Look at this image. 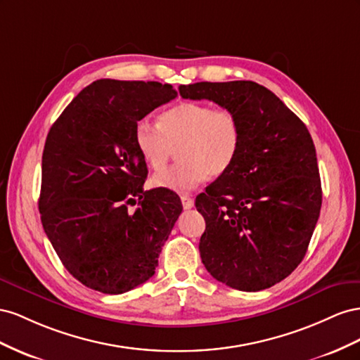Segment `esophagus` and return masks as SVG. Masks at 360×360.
Returning <instances> with one entry per match:
<instances>
[{
	"instance_id": "1",
	"label": "esophagus",
	"mask_w": 360,
	"mask_h": 360,
	"mask_svg": "<svg viewBox=\"0 0 360 360\" xmlns=\"http://www.w3.org/2000/svg\"><path fill=\"white\" fill-rule=\"evenodd\" d=\"M181 202H182V207L186 210H190L194 207V200L188 196H181Z\"/></svg>"
}]
</instances>
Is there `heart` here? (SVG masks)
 <instances>
[{"label":"heart","mask_w":360,"mask_h":360,"mask_svg":"<svg viewBox=\"0 0 360 360\" xmlns=\"http://www.w3.org/2000/svg\"><path fill=\"white\" fill-rule=\"evenodd\" d=\"M134 140L143 160L153 170H162L179 148L176 166L155 174L158 188L187 193L208 178L228 170L241 148V125L229 108H214L200 102H182L164 111L160 123L137 122Z\"/></svg>","instance_id":"heart-1"}]
</instances>
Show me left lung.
Returning a JSON list of instances; mask_svg holds the SVG:
<instances>
[{"instance_id":"left-lung-1","label":"left lung","mask_w":360,"mask_h":360,"mask_svg":"<svg viewBox=\"0 0 360 360\" xmlns=\"http://www.w3.org/2000/svg\"><path fill=\"white\" fill-rule=\"evenodd\" d=\"M186 99L232 110L241 148L232 166L196 198L207 228L200 258L214 279L261 291L304 258L320 217L321 179L304 123L273 91L253 81L179 86Z\"/></svg>"}]
</instances>
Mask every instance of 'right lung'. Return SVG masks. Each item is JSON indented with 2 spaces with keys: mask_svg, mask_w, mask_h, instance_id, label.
<instances>
[{
  "mask_svg": "<svg viewBox=\"0 0 360 360\" xmlns=\"http://www.w3.org/2000/svg\"><path fill=\"white\" fill-rule=\"evenodd\" d=\"M176 96L157 81L98 79L48 132L40 220L65 269L87 288L122 294L155 274L182 205L170 190H143L148 167L134 129Z\"/></svg>",
  "mask_w": 360,
  "mask_h": 360,
  "instance_id": "right-lung-1",
  "label": "right lung"
}]
</instances>
